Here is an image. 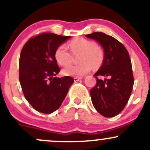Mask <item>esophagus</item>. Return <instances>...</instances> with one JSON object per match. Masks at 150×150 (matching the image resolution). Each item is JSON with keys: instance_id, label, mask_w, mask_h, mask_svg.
<instances>
[{"instance_id": "1", "label": "esophagus", "mask_w": 150, "mask_h": 150, "mask_svg": "<svg viewBox=\"0 0 150 150\" xmlns=\"http://www.w3.org/2000/svg\"><path fill=\"white\" fill-rule=\"evenodd\" d=\"M82 77H74V81H75V82H77V81H79V80H82Z\"/></svg>"}]
</instances>
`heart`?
I'll return each mask as SVG.
<instances>
[{
    "instance_id": "b5f03b06",
    "label": "heart",
    "mask_w": 150,
    "mask_h": 150,
    "mask_svg": "<svg viewBox=\"0 0 150 150\" xmlns=\"http://www.w3.org/2000/svg\"><path fill=\"white\" fill-rule=\"evenodd\" d=\"M70 51L74 54L80 53L78 65H69L63 69L65 75L82 77L87 74L93 68H98L104 61V52L95 42L89 39L78 38L69 42ZM55 59L62 66L68 65L71 61V54L64 44L60 45L54 53Z\"/></svg>"
}]
</instances>
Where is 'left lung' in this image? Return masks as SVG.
I'll return each mask as SVG.
<instances>
[{
    "label": "left lung",
    "instance_id": "1",
    "mask_svg": "<svg viewBox=\"0 0 150 150\" xmlns=\"http://www.w3.org/2000/svg\"><path fill=\"white\" fill-rule=\"evenodd\" d=\"M86 37L99 42L104 51L102 65L94 75L97 84L90 90L92 104L104 117L116 116L128 103L133 87L130 56L126 48L111 36L96 32ZM98 76L109 78L99 80Z\"/></svg>",
    "mask_w": 150,
    "mask_h": 150
}]
</instances>
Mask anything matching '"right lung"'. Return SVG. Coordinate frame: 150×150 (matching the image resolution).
Returning <instances> with one entry per match:
<instances>
[{
  "label": "right lung",
  "instance_id": "1",
  "mask_svg": "<svg viewBox=\"0 0 150 150\" xmlns=\"http://www.w3.org/2000/svg\"><path fill=\"white\" fill-rule=\"evenodd\" d=\"M71 37L44 32L30 38L20 56V80L25 97L39 112L51 113L61 106L73 77H55L60 68L55 51Z\"/></svg>",
  "mask_w": 150,
  "mask_h": 150
}]
</instances>
